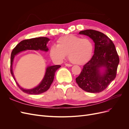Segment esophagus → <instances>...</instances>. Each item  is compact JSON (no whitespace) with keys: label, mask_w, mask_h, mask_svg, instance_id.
<instances>
[{"label":"esophagus","mask_w":129,"mask_h":129,"mask_svg":"<svg viewBox=\"0 0 129 129\" xmlns=\"http://www.w3.org/2000/svg\"><path fill=\"white\" fill-rule=\"evenodd\" d=\"M66 66H67V67H72V65L71 64H68V63H66L65 64Z\"/></svg>","instance_id":"1"}]
</instances>
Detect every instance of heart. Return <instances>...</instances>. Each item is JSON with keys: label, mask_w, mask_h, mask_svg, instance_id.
Returning a JSON list of instances; mask_svg holds the SVG:
<instances>
[{"label": "heart", "mask_w": 129, "mask_h": 129, "mask_svg": "<svg viewBox=\"0 0 129 129\" xmlns=\"http://www.w3.org/2000/svg\"><path fill=\"white\" fill-rule=\"evenodd\" d=\"M92 52L93 45L90 40L72 34L60 37L57 45H53L50 49V55L53 60L61 62L68 55L72 63L80 65L87 63Z\"/></svg>", "instance_id": "1"}]
</instances>
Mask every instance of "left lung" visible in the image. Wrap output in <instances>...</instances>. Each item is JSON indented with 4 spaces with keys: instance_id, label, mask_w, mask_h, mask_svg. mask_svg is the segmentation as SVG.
<instances>
[{
    "instance_id": "8db88e82",
    "label": "left lung",
    "mask_w": 129,
    "mask_h": 129,
    "mask_svg": "<svg viewBox=\"0 0 129 129\" xmlns=\"http://www.w3.org/2000/svg\"><path fill=\"white\" fill-rule=\"evenodd\" d=\"M80 34L90 38L95 42L94 54L83 66L76 82L83 90L100 92L106 89L116 76L119 58L114 43L103 33L93 29L82 30ZM103 67L105 72L100 69Z\"/></svg>"
}]
</instances>
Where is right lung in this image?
I'll return each mask as SVG.
<instances>
[{"label":"right lung","mask_w":129,"mask_h":129,"mask_svg":"<svg viewBox=\"0 0 129 129\" xmlns=\"http://www.w3.org/2000/svg\"><path fill=\"white\" fill-rule=\"evenodd\" d=\"M49 41V39L46 37L36 38L22 40L15 46V47L12 52L11 56L10 72L17 85L23 92L31 95H38L47 91L53 83L55 72L61 67V66L55 65L48 66L46 69L45 75L44 79L42 80L41 82L37 87L31 89H25L21 88L18 84L14 76L12 65L15 55H17L18 53L26 50H36L40 49L41 50H43V51L47 52L48 48L47 47V44Z\"/></svg>","instance_id":"obj_1"}]
</instances>
